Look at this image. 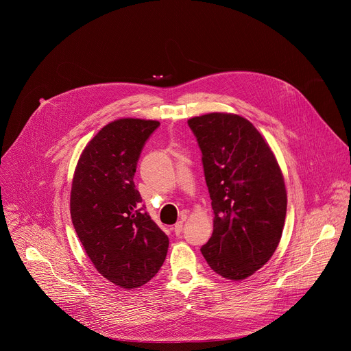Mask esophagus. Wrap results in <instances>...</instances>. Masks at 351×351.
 <instances>
[{
  "label": "esophagus",
  "mask_w": 351,
  "mask_h": 351,
  "mask_svg": "<svg viewBox=\"0 0 351 351\" xmlns=\"http://www.w3.org/2000/svg\"><path fill=\"white\" fill-rule=\"evenodd\" d=\"M182 229H183V221H178L173 226V232L175 234H180L182 233Z\"/></svg>",
  "instance_id": "1"
}]
</instances>
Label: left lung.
Listing matches in <instances>:
<instances>
[{
    "mask_svg": "<svg viewBox=\"0 0 351 351\" xmlns=\"http://www.w3.org/2000/svg\"><path fill=\"white\" fill-rule=\"evenodd\" d=\"M187 123L203 153L215 215L202 253L214 272L243 280L269 261L280 241L287 207L282 171L245 118L213 112Z\"/></svg>",
    "mask_w": 351,
    "mask_h": 351,
    "instance_id": "obj_1",
    "label": "left lung"
}]
</instances>
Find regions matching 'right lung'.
<instances>
[{
    "label": "right lung",
    "mask_w": 351,
    "mask_h": 351,
    "mask_svg": "<svg viewBox=\"0 0 351 351\" xmlns=\"http://www.w3.org/2000/svg\"><path fill=\"white\" fill-rule=\"evenodd\" d=\"M158 121L122 118L106 125L77 161L71 217L95 269L122 289H134L162 267L169 239L141 206L133 178L141 149Z\"/></svg>",
    "instance_id": "1"
}]
</instances>
